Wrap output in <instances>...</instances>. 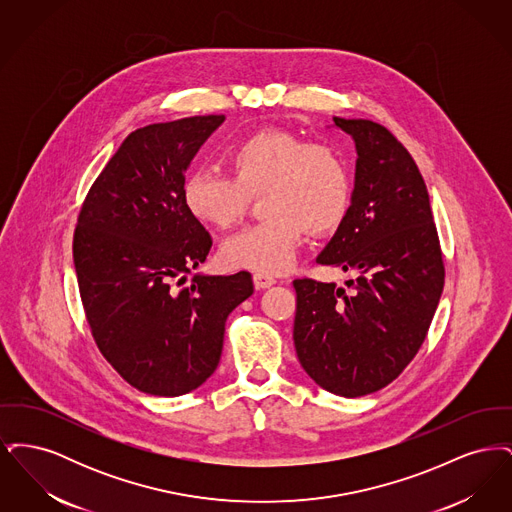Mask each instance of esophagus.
Returning <instances> with one entry per match:
<instances>
[{
	"instance_id": "obj_1",
	"label": "esophagus",
	"mask_w": 512,
	"mask_h": 512,
	"mask_svg": "<svg viewBox=\"0 0 512 512\" xmlns=\"http://www.w3.org/2000/svg\"><path fill=\"white\" fill-rule=\"evenodd\" d=\"M253 284H255L257 290H267V288L276 284V280H274V276H270V274L255 272V274H253Z\"/></svg>"
}]
</instances>
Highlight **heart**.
I'll use <instances>...</instances> for the list:
<instances>
[{
	"label": "heart",
	"mask_w": 512,
	"mask_h": 512,
	"mask_svg": "<svg viewBox=\"0 0 512 512\" xmlns=\"http://www.w3.org/2000/svg\"><path fill=\"white\" fill-rule=\"evenodd\" d=\"M232 172L197 169L182 186V201L195 220L230 228L244 217L249 197L261 195L265 219L245 226L220 245L230 268L276 274L292 267L305 228L334 232L351 207V176L340 151L307 144L288 130H259L226 153Z\"/></svg>",
	"instance_id": "heart-1"
}]
</instances>
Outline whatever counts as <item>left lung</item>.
Returning a JSON list of instances; mask_svg holds the SVG:
<instances>
[{"instance_id": "1", "label": "left lung", "mask_w": 512, "mask_h": 512, "mask_svg": "<svg viewBox=\"0 0 512 512\" xmlns=\"http://www.w3.org/2000/svg\"><path fill=\"white\" fill-rule=\"evenodd\" d=\"M357 149L351 207L320 265L353 270L349 292L293 280L297 359L320 388L361 397L386 388L413 361L443 292L445 268L424 178L378 122L340 119Z\"/></svg>"}]
</instances>
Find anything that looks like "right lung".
<instances>
[{
  "label": "right lung",
  "instance_id": "right-lung-1",
  "mask_svg": "<svg viewBox=\"0 0 512 512\" xmlns=\"http://www.w3.org/2000/svg\"><path fill=\"white\" fill-rule=\"evenodd\" d=\"M224 115L134 130L86 195L74 230L78 290L101 355L136 390L176 397L219 366L228 315L253 293L249 272L195 274L213 240L182 201L186 171ZM180 284V282H178Z\"/></svg>",
  "mask_w": 512,
  "mask_h": 512
}]
</instances>
